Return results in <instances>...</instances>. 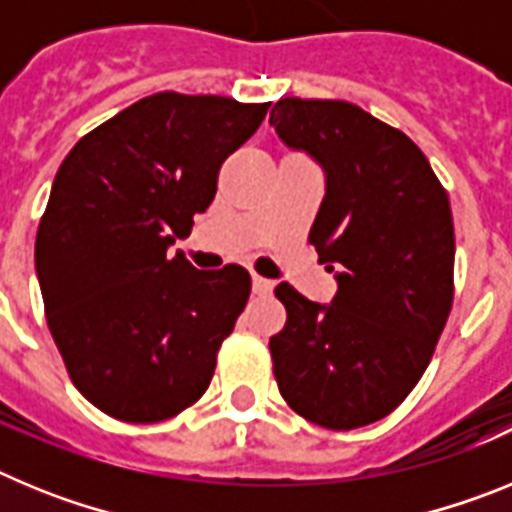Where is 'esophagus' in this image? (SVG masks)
<instances>
[{
	"instance_id": "esophagus-1",
	"label": "esophagus",
	"mask_w": 512,
	"mask_h": 512,
	"mask_svg": "<svg viewBox=\"0 0 512 512\" xmlns=\"http://www.w3.org/2000/svg\"><path fill=\"white\" fill-rule=\"evenodd\" d=\"M251 284H253V295H261V297L271 295V289H274V282H271V279L259 277V274H253Z\"/></svg>"
}]
</instances>
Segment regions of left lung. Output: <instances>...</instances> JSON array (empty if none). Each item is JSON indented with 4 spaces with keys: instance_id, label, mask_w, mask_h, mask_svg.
<instances>
[{
    "instance_id": "left-lung-1",
    "label": "left lung",
    "mask_w": 512,
    "mask_h": 512,
    "mask_svg": "<svg viewBox=\"0 0 512 512\" xmlns=\"http://www.w3.org/2000/svg\"><path fill=\"white\" fill-rule=\"evenodd\" d=\"M269 125L323 169L310 243L338 284L330 302L279 284L287 325L269 341L274 377L302 418L351 431L410 395L449 318V194L408 135L356 104L287 97Z\"/></svg>"
}]
</instances>
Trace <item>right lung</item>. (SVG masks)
Here are the masks:
<instances>
[{"label": "right lung", "mask_w": 512, "mask_h": 512, "mask_svg": "<svg viewBox=\"0 0 512 512\" xmlns=\"http://www.w3.org/2000/svg\"><path fill=\"white\" fill-rule=\"evenodd\" d=\"M269 102L161 92L71 148L35 238L45 318L94 408L158 423L210 387L217 348L251 295L238 264L194 269L176 241L210 207L217 171Z\"/></svg>", "instance_id": "add662e5"}]
</instances>
